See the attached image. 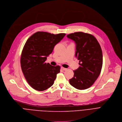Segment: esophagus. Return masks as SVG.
<instances>
[{
	"instance_id": "1",
	"label": "esophagus",
	"mask_w": 122,
	"mask_h": 122,
	"mask_svg": "<svg viewBox=\"0 0 122 122\" xmlns=\"http://www.w3.org/2000/svg\"><path fill=\"white\" fill-rule=\"evenodd\" d=\"M61 69H62V70H63V71H66V70H67V68H64V67H61Z\"/></svg>"
}]
</instances>
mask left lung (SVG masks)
<instances>
[{"label":"left lung","instance_id":"left-lung-1","mask_svg":"<svg viewBox=\"0 0 122 122\" xmlns=\"http://www.w3.org/2000/svg\"><path fill=\"white\" fill-rule=\"evenodd\" d=\"M67 37L76 44L75 56L79 61V67L74 71V76L69 80L71 86L84 90L90 87L101 72L103 58L102 48L96 38L83 32H76Z\"/></svg>","mask_w":122,"mask_h":122}]
</instances>
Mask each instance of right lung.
I'll return each mask as SVG.
<instances>
[{
	"label": "right lung",
	"mask_w": 122,
	"mask_h": 122,
	"mask_svg": "<svg viewBox=\"0 0 122 122\" xmlns=\"http://www.w3.org/2000/svg\"><path fill=\"white\" fill-rule=\"evenodd\" d=\"M65 35L37 32L24 45L20 58L21 68L28 83L35 90L44 91L53 85L60 66H52L45 61Z\"/></svg>",
	"instance_id": "1"
}]
</instances>
